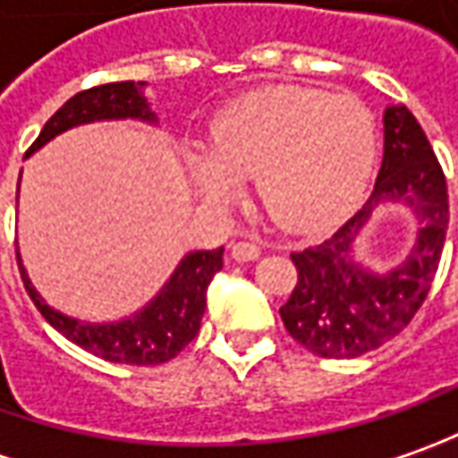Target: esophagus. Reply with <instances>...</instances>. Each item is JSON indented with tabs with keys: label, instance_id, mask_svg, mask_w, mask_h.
Returning <instances> with one entry per match:
<instances>
[{
	"label": "esophagus",
	"instance_id": "obj_1",
	"mask_svg": "<svg viewBox=\"0 0 458 458\" xmlns=\"http://www.w3.org/2000/svg\"><path fill=\"white\" fill-rule=\"evenodd\" d=\"M260 256V245L256 241H248V238H241L233 243V259L238 260H253Z\"/></svg>",
	"mask_w": 458,
	"mask_h": 458
}]
</instances>
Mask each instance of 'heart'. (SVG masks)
Returning a JSON list of instances; mask_svg holds the SVG:
<instances>
[{
	"label": "heart",
	"instance_id": "obj_1",
	"mask_svg": "<svg viewBox=\"0 0 458 458\" xmlns=\"http://www.w3.org/2000/svg\"><path fill=\"white\" fill-rule=\"evenodd\" d=\"M377 149L370 108L347 93L274 88L220 111L208 151L190 157L213 199L256 177L268 215L293 230H322L362 199Z\"/></svg>",
	"mask_w": 458,
	"mask_h": 458
}]
</instances>
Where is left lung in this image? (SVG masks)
<instances>
[{"instance_id": "obj_1", "label": "left lung", "mask_w": 458, "mask_h": 458, "mask_svg": "<svg viewBox=\"0 0 458 458\" xmlns=\"http://www.w3.org/2000/svg\"><path fill=\"white\" fill-rule=\"evenodd\" d=\"M383 199L405 201L421 228L411 256L387 275L362 272L349 245ZM449 228L446 177L416 116L405 106L386 111L383 166L368 202L322 243L293 250L296 286L281 311L286 332L329 360L360 357L401 335L431 292Z\"/></svg>"}]
</instances>
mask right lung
Returning a JSON list of instances; mask_svg holds the SVG:
<instances>
[{"label": "right lung", "mask_w": 458, "mask_h": 458, "mask_svg": "<svg viewBox=\"0 0 458 458\" xmlns=\"http://www.w3.org/2000/svg\"><path fill=\"white\" fill-rule=\"evenodd\" d=\"M126 116L154 121V114L147 108L144 96L131 81L81 90L47 119L40 136L32 141L27 154L40 149L53 136L63 134L65 129H72L78 123L98 119H126ZM17 266H20V276L30 299L63 337H68L86 352L108 362L159 365L180 355L182 350L198 337L199 322L208 304L205 301L208 284L223 268V248L190 253L149 307L131 319L116 324H88L63 317L60 311L47 307L38 292L30 286V278L24 274L20 259H17Z\"/></svg>", "instance_id": "add662e5"}]
</instances>
